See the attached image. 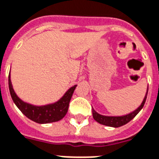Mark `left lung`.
<instances>
[{
  "label": "left lung",
  "mask_w": 159,
  "mask_h": 159,
  "mask_svg": "<svg viewBox=\"0 0 159 159\" xmlns=\"http://www.w3.org/2000/svg\"><path fill=\"white\" fill-rule=\"evenodd\" d=\"M148 92V89H147L146 95H145V97L143 99V101L141 104L140 107H138L137 110H135L134 111H132V113L128 114V115L122 116H103L99 114L92 108L93 117H94V119L97 122H99L100 124H102V125H105V126H112V127H119V126H123L125 124L128 123L130 120H132L136 116L138 115V112L143 109V106L145 104V101H146Z\"/></svg>",
  "instance_id": "obj_1"
}]
</instances>
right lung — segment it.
I'll return each instance as SVG.
<instances>
[{
    "label": "right lung",
    "instance_id": "right-lung-1",
    "mask_svg": "<svg viewBox=\"0 0 159 159\" xmlns=\"http://www.w3.org/2000/svg\"><path fill=\"white\" fill-rule=\"evenodd\" d=\"M8 84H9L11 96L12 98L14 103L18 107V109L27 118H29L30 120L40 124L55 122L64 117V116L66 115L68 109H69V105H70V101L72 97L73 93L77 86V85H74L71 87L64 94V96L55 103L42 106V107H37V106H33V105L26 103L21 101L20 98H18L11 85L10 75L8 77Z\"/></svg>",
    "mask_w": 159,
    "mask_h": 159
}]
</instances>
